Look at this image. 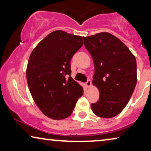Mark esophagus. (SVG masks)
I'll use <instances>...</instances> for the list:
<instances>
[{
	"label": "esophagus",
	"instance_id": "obj_1",
	"mask_svg": "<svg viewBox=\"0 0 151 151\" xmlns=\"http://www.w3.org/2000/svg\"><path fill=\"white\" fill-rule=\"evenodd\" d=\"M91 85V82L90 80H88L87 82H86V86L87 88H88V87H90Z\"/></svg>",
	"mask_w": 151,
	"mask_h": 151
}]
</instances>
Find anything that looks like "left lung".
<instances>
[{"label": "left lung", "mask_w": 151, "mask_h": 151, "mask_svg": "<svg viewBox=\"0 0 151 151\" xmlns=\"http://www.w3.org/2000/svg\"><path fill=\"white\" fill-rule=\"evenodd\" d=\"M83 39L94 63L92 83L100 92L99 100L91 105L93 112L103 118L116 116L127 106L137 83L135 55L109 33H98Z\"/></svg>", "instance_id": "8db88e82"}]
</instances>
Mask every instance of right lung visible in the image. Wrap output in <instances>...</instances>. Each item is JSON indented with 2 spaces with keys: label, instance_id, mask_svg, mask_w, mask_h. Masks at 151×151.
I'll use <instances>...</instances> for the list:
<instances>
[{
  "label": "right lung",
  "instance_id": "right-lung-1",
  "mask_svg": "<svg viewBox=\"0 0 151 151\" xmlns=\"http://www.w3.org/2000/svg\"><path fill=\"white\" fill-rule=\"evenodd\" d=\"M83 37L61 30L51 32L34 49L26 76L31 95L43 114L53 119L71 115L83 88L71 77L70 61Z\"/></svg>",
  "mask_w": 151,
  "mask_h": 151
}]
</instances>
